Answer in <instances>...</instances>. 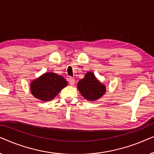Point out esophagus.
<instances>
[{"mask_svg":"<svg viewBox=\"0 0 154 154\" xmlns=\"http://www.w3.org/2000/svg\"><path fill=\"white\" fill-rule=\"evenodd\" d=\"M69 83L71 85H74V83H75L74 79H73V78H69Z\"/></svg>","mask_w":154,"mask_h":154,"instance_id":"esophagus-1","label":"esophagus"}]
</instances>
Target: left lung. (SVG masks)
<instances>
[{"mask_svg":"<svg viewBox=\"0 0 154 154\" xmlns=\"http://www.w3.org/2000/svg\"><path fill=\"white\" fill-rule=\"evenodd\" d=\"M77 87L82 96L89 101L98 100L106 92V86L97 79L93 73L89 71L83 79L80 80Z\"/></svg>","mask_w":154,"mask_h":154,"instance_id":"1","label":"left lung"}]
</instances>
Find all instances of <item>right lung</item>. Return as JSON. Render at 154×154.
Returning <instances> with one entry per match:
<instances>
[{
    "label": "right lung",
    "instance_id": "1",
    "mask_svg": "<svg viewBox=\"0 0 154 154\" xmlns=\"http://www.w3.org/2000/svg\"><path fill=\"white\" fill-rule=\"evenodd\" d=\"M67 85L68 83L62 75L48 72L31 82L30 89L35 98L48 102L55 97Z\"/></svg>",
    "mask_w": 154,
    "mask_h": 154
}]
</instances>
